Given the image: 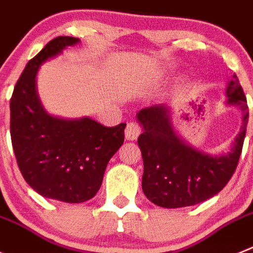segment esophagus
Segmentation results:
<instances>
[{"mask_svg": "<svg viewBox=\"0 0 253 253\" xmlns=\"http://www.w3.org/2000/svg\"><path fill=\"white\" fill-rule=\"evenodd\" d=\"M140 127L135 122H129L127 125L126 129H125V137L127 141H135L137 140V137L140 136Z\"/></svg>", "mask_w": 253, "mask_h": 253, "instance_id": "esophagus-1", "label": "esophagus"}]
</instances>
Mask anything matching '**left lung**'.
I'll list each match as a JSON object with an SVG mask.
<instances>
[{
	"mask_svg": "<svg viewBox=\"0 0 253 253\" xmlns=\"http://www.w3.org/2000/svg\"><path fill=\"white\" fill-rule=\"evenodd\" d=\"M227 106L242 111V126L227 154L211 155L189 145L172 125V110L165 104L143 108L137 121L143 131L137 143L142 154V190L149 200L163 208H181L214 197L233 175L240 160L249 107L237 76L226 87Z\"/></svg>",
	"mask_w": 253,
	"mask_h": 253,
	"instance_id": "obj_1",
	"label": "left lung"
}]
</instances>
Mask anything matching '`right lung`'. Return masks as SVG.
I'll list each match as a JSON object with an SVG mask.
<instances>
[{"mask_svg":"<svg viewBox=\"0 0 253 253\" xmlns=\"http://www.w3.org/2000/svg\"><path fill=\"white\" fill-rule=\"evenodd\" d=\"M79 42L58 36L47 42L26 64L10 102L11 141L22 176L40 195L65 203H83L97 194L126 127H106L89 117H55L42 107L36 89L40 65Z\"/></svg>","mask_w":253,"mask_h":253,"instance_id":"right-lung-1","label":"right lung"}]
</instances>
